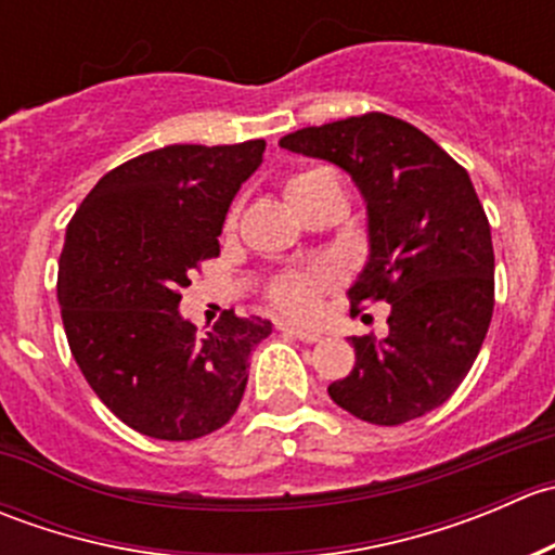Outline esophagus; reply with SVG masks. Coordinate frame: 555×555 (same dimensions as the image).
Instances as JSON below:
<instances>
[{
    "label": "esophagus",
    "mask_w": 555,
    "mask_h": 555,
    "mask_svg": "<svg viewBox=\"0 0 555 555\" xmlns=\"http://www.w3.org/2000/svg\"><path fill=\"white\" fill-rule=\"evenodd\" d=\"M282 333L289 335V338L304 340V344H317V340L322 338V333H313V330H306V327H295V324H282Z\"/></svg>",
    "instance_id": "34e87169"
}]
</instances>
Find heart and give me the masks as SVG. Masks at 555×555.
<instances>
[{"mask_svg": "<svg viewBox=\"0 0 555 555\" xmlns=\"http://www.w3.org/2000/svg\"><path fill=\"white\" fill-rule=\"evenodd\" d=\"M324 182H335L333 173L322 171V169H311V171H300L295 177L287 179V198L289 204L300 201L304 195H309L311 190H317L319 184ZM330 282V271L324 268H317L311 273H287V276L276 279L271 287V300L279 306V309L289 311V313H311L317 309L319 300V289Z\"/></svg>", "mask_w": 555, "mask_h": 555, "instance_id": "b5f03b06", "label": "heart"}]
</instances>
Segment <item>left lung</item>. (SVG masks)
<instances>
[{"label": "left lung", "instance_id": "1", "mask_svg": "<svg viewBox=\"0 0 555 555\" xmlns=\"http://www.w3.org/2000/svg\"><path fill=\"white\" fill-rule=\"evenodd\" d=\"M284 150L354 179L367 206V255L351 311L391 306L389 333L354 335L351 373L327 386L335 405L395 427L443 405L473 367L494 311L491 228L469 173L400 117H360L287 133Z\"/></svg>", "mask_w": 555, "mask_h": 555}]
</instances>
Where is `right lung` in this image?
Instances as JSON below:
<instances>
[{
    "mask_svg": "<svg viewBox=\"0 0 555 555\" xmlns=\"http://www.w3.org/2000/svg\"><path fill=\"white\" fill-rule=\"evenodd\" d=\"M262 153V139L153 150L104 173L66 225L59 304L72 357L137 433L204 438L242 402L249 354L271 322L225 311L198 335L179 317V289L220 255L231 201Z\"/></svg>",
    "mask_w": 555,
    "mask_h": 555,
    "instance_id": "right-lung-1",
    "label": "right lung"
}]
</instances>
